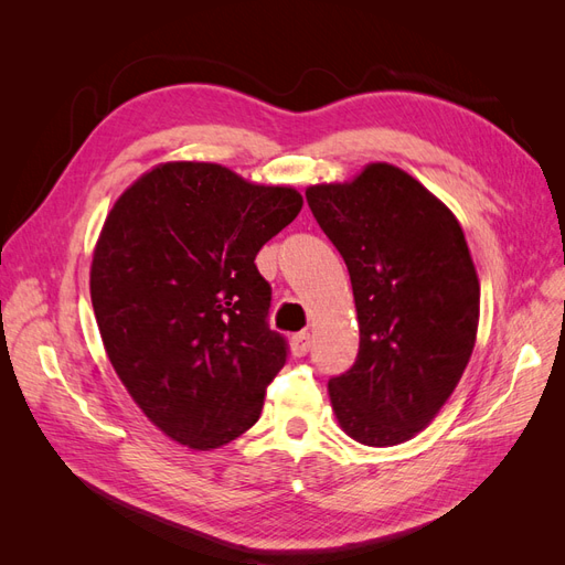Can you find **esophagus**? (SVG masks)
I'll list each match as a JSON object with an SVG mask.
<instances>
[{
  "instance_id": "34e87169",
  "label": "esophagus",
  "mask_w": 565,
  "mask_h": 565,
  "mask_svg": "<svg viewBox=\"0 0 565 565\" xmlns=\"http://www.w3.org/2000/svg\"><path fill=\"white\" fill-rule=\"evenodd\" d=\"M309 349H311V334L309 332H299V334L289 339V351H292L295 358L306 355V353H309Z\"/></svg>"
}]
</instances>
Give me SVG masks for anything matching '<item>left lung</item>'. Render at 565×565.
Masks as SVG:
<instances>
[{"label":"left lung","mask_w":565,"mask_h":565,"mask_svg":"<svg viewBox=\"0 0 565 565\" xmlns=\"http://www.w3.org/2000/svg\"><path fill=\"white\" fill-rule=\"evenodd\" d=\"M306 200L344 256L361 330L353 367L328 382L334 417L363 446H398L434 422L473 353L481 282L465 231L388 162Z\"/></svg>","instance_id":"left-lung-1"}]
</instances>
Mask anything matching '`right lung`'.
Masks as SVG:
<instances>
[{
	"instance_id": "add662e5",
	"label": "right lung",
	"mask_w": 565,
	"mask_h": 565,
	"mask_svg": "<svg viewBox=\"0 0 565 565\" xmlns=\"http://www.w3.org/2000/svg\"><path fill=\"white\" fill-rule=\"evenodd\" d=\"M292 185L252 183L216 162H160L108 212L89 270L113 370L181 446L214 450L256 424L287 361L268 330L256 254L292 224Z\"/></svg>"
}]
</instances>
